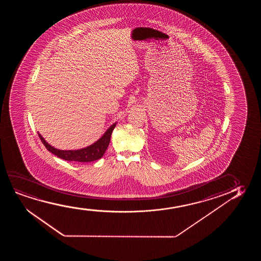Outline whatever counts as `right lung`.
<instances>
[{
	"label": "right lung",
	"mask_w": 261,
	"mask_h": 261,
	"mask_svg": "<svg viewBox=\"0 0 261 261\" xmlns=\"http://www.w3.org/2000/svg\"><path fill=\"white\" fill-rule=\"evenodd\" d=\"M118 122H115L106 130L100 139L97 140L95 143L91 144L89 146L85 147L79 150H60L55 147L51 146L47 143L45 139L41 134L38 133L39 138L45 146L47 150L50 152L56 155L57 157L68 161H75V162H92V161L100 160L103 156L108 146L111 142V136L112 131L114 130L115 126Z\"/></svg>",
	"instance_id": "1"
}]
</instances>
